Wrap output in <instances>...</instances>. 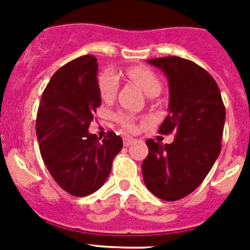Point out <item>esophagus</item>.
Masks as SVG:
<instances>
[{"mask_svg": "<svg viewBox=\"0 0 250 250\" xmlns=\"http://www.w3.org/2000/svg\"><path fill=\"white\" fill-rule=\"evenodd\" d=\"M134 141H135V139H134V138H130V136H125V138H124V145H125V146H129V145H131Z\"/></svg>", "mask_w": 250, "mask_h": 250, "instance_id": "34e87169", "label": "esophagus"}]
</instances>
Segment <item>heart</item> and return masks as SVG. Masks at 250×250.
Here are the masks:
<instances>
[{
	"label": "heart",
	"instance_id": "heart-1",
	"mask_svg": "<svg viewBox=\"0 0 250 250\" xmlns=\"http://www.w3.org/2000/svg\"><path fill=\"white\" fill-rule=\"evenodd\" d=\"M126 76L130 80L134 81L140 87L145 95L152 96L158 95L161 90V83L155 74L150 71L149 68L143 66H135L126 70ZM119 87V77L112 70H105L99 76V92L104 101H112L116 96ZM119 123L125 129L131 130L134 127L131 118L125 114H119L116 116Z\"/></svg>",
	"mask_w": 250,
	"mask_h": 250
}]
</instances>
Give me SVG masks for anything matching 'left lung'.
Listing matches in <instances>:
<instances>
[{"mask_svg":"<svg viewBox=\"0 0 250 250\" xmlns=\"http://www.w3.org/2000/svg\"><path fill=\"white\" fill-rule=\"evenodd\" d=\"M169 85L167 116L159 132H175L171 144L149 139L141 170L146 188L167 202L199 187L220 154L225 107L215 80L204 68L178 56L147 60Z\"/></svg>","mask_w":250,"mask_h":250,"instance_id":"left-lung-1","label":"left lung"}]
</instances>
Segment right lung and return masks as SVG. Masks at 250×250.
Segmentation results:
<instances>
[{"label":"right lung","instance_id":"add662e5","mask_svg":"<svg viewBox=\"0 0 250 250\" xmlns=\"http://www.w3.org/2000/svg\"><path fill=\"white\" fill-rule=\"evenodd\" d=\"M100 105L98 61L92 55L59 68L41 98L36 120L41 156L55 182L71 195L99 190L123 149L115 132L103 141L89 132Z\"/></svg>","mask_w":250,"mask_h":250}]
</instances>
